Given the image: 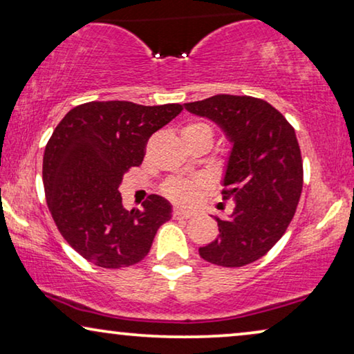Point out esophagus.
I'll list each match as a JSON object with an SVG mask.
<instances>
[{"label":"esophagus","mask_w":354,"mask_h":354,"mask_svg":"<svg viewBox=\"0 0 354 354\" xmlns=\"http://www.w3.org/2000/svg\"><path fill=\"white\" fill-rule=\"evenodd\" d=\"M172 216H174V219H190V217L193 216L190 211H185V209H174V212H172Z\"/></svg>","instance_id":"obj_1"}]
</instances>
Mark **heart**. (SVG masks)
<instances>
[{"instance_id": "1", "label": "heart", "mask_w": 354, "mask_h": 354, "mask_svg": "<svg viewBox=\"0 0 354 354\" xmlns=\"http://www.w3.org/2000/svg\"><path fill=\"white\" fill-rule=\"evenodd\" d=\"M207 135L212 140V129L211 125L206 122H192L185 125L182 129V135ZM198 187L200 183L195 182H187V180H178V178H174V180H169L164 187V193L174 200L176 203H180V205H192L193 201L198 198Z\"/></svg>"}]
</instances>
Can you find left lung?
<instances>
[{
	"instance_id": "left-lung-1",
	"label": "left lung",
	"mask_w": 354,
	"mask_h": 354,
	"mask_svg": "<svg viewBox=\"0 0 354 354\" xmlns=\"http://www.w3.org/2000/svg\"><path fill=\"white\" fill-rule=\"evenodd\" d=\"M188 113L214 122L232 145L222 185L234 200L229 219L216 216L219 236L200 256L224 268H241L263 258L287 230L303 188L297 135L268 101L216 95L183 104Z\"/></svg>"
}]
</instances>
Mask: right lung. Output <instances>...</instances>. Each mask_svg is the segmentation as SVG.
Listing matches in <instances>:
<instances>
[{
	"label": "right lung",
	"mask_w": 354,
	"mask_h": 354,
	"mask_svg": "<svg viewBox=\"0 0 354 354\" xmlns=\"http://www.w3.org/2000/svg\"><path fill=\"white\" fill-rule=\"evenodd\" d=\"M182 109L91 101L57 124L43 156L46 203L61 235L86 261L106 269L140 263L172 217V205L159 195L127 211L118 188L125 171L142 164L148 138Z\"/></svg>",
	"instance_id": "obj_1"
}]
</instances>
